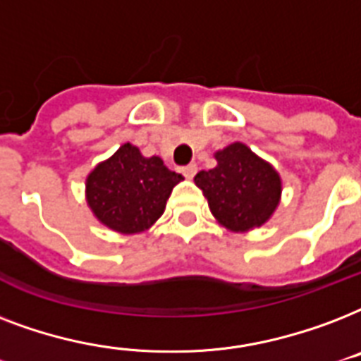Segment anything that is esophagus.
I'll return each instance as SVG.
<instances>
[{
    "instance_id": "obj_1",
    "label": "esophagus",
    "mask_w": 361,
    "mask_h": 361,
    "mask_svg": "<svg viewBox=\"0 0 361 361\" xmlns=\"http://www.w3.org/2000/svg\"><path fill=\"white\" fill-rule=\"evenodd\" d=\"M180 171H183V175L186 178H192L195 175V171H197V167H195L194 164H190V166H184Z\"/></svg>"
}]
</instances>
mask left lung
I'll list each match as a JSON object with an SVG mask.
<instances>
[{
    "label": "left lung",
    "instance_id": "1",
    "mask_svg": "<svg viewBox=\"0 0 361 361\" xmlns=\"http://www.w3.org/2000/svg\"><path fill=\"white\" fill-rule=\"evenodd\" d=\"M214 158L216 167L194 177L212 216L230 231L241 233L264 226L281 201L282 183L275 167L243 142H231Z\"/></svg>",
    "mask_w": 361,
    "mask_h": 361
}]
</instances>
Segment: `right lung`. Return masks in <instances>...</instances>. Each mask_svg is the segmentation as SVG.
<instances>
[{
  "instance_id": "right-lung-1",
  "label": "right lung",
  "mask_w": 361,
  "mask_h": 361,
  "mask_svg": "<svg viewBox=\"0 0 361 361\" xmlns=\"http://www.w3.org/2000/svg\"><path fill=\"white\" fill-rule=\"evenodd\" d=\"M183 175L169 171L158 156L145 158L126 142L86 177V201L103 226L124 235L149 230L166 211Z\"/></svg>"
}]
</instances>
